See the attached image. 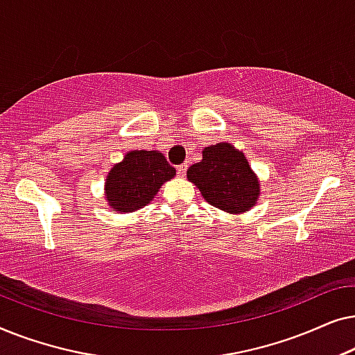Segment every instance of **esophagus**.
Segmentation results:
<instances>
[{
  "label": "esophagus",
  "mask_w": 355,
  "mask_h": 355,
  "mask_svg": "<svg viewBox=\"0 0 355 355\" xmlns=\"http://www.w3.org/2000/svg\"><path fill=\"white\" fill-rule=\"evenodd\" d=\"M186 171H187V163L179 164V166H178V176L184 178V176H186Z\"/></svg>",
  "instance_id": "34e87169"
}]
</instances>
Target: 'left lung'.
<instances>
[{"label": "left lung", "mask_w": 355, "mask_h": 355, "mask_svg": "<svg viewBox=\"0 0 355 355\" xmlns=\"http://www.w3.org/2000/svg\"><path fill=\"white\" fill-rule=\"evenodd\" d=\"M187 179L210 205L227 213H244L255 205L260 187L244 153L230 144L210 145L202 162L187 169Z\"/></svg>", "instance_id": "obj_1"}]
</instances>
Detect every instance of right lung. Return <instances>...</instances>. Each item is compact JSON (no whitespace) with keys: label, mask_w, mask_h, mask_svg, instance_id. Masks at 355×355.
I'll return each mask as SVG.
<instances>
[{"label":"right lung","mask_w":355,"mask_h":355,"mask_svg":"<svg viewBox=\"0 0 355 355\" xmlns=\"http://www.w3.org/2000/svg\"><path fill=\"white\" fill-rule=\"evenodd\" d=\"M176 169L158 152L135 150L114 164L105 182L106 200L116 211H134L150 203V200Z\"/></svg>","instance_id":"1"}]
</instances>
